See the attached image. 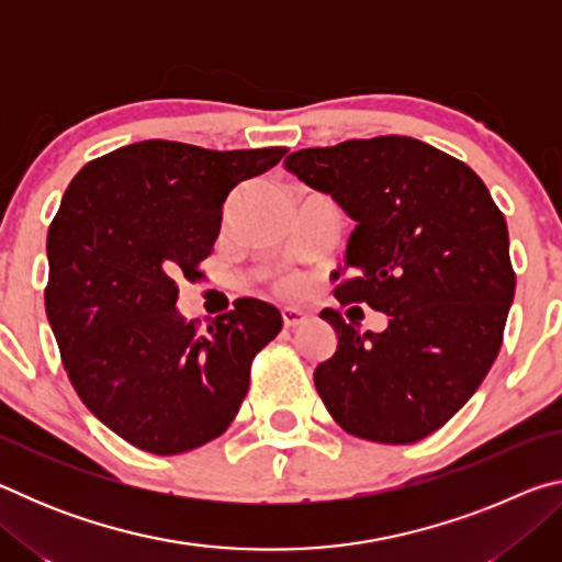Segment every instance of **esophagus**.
Returning <instances> with one entry per match:
<instances>
[{
    "label": "esophagus",
    "instance_id": "obj_1",
    "mask_svg": "<svg viewBox=\"0 0 562 562\" xmlns=\"http://www.w3.org/2000/svg\"><path fill=\"white\" fill-rule=\"evenodd\" d=\"M304 322H307V312H302L297 307H284L282 310V325L288 329L300 327V325H304Z\"/></svg>",
    "mask_w": 562,
    "mask_h": 562
}]
</instances>
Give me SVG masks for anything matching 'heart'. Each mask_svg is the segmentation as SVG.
Segmentation results:
<instances>
[{
  "label": "heart",
  "mask_w": 562,
  "mask_h": 562,
  "mask_svg": "<svg viewBox=\"0 0 562 562\" xmlns=\"http://www.w3.org/2000/svg\"><path fill=\"white\" fill-rule=\"evenodd\" d=\"M292 288V282L290 280H284V282H280V290H284V292H288Z\"/></svg>",
  "instance_id": "b5f03b06"
}]
</instances>
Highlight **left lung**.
I'll return each mask as SVG.
<instances>
[{
    "label": "left lung",
    "mask_w": 562,
    "mask_h": 562,
    "mask_svg": "<svg viewBox=\"0 0 562 562\" xmlns=\"http://www.w3.org/2000/svg\"><path fill=\"white\" fill-rule=\"evenodd\" d=\"M284 166L357 221L335 274L341 307L386 312L361 335L339 310L335 357L315 369L331 418L351 436L414 443L469 402L496 361L516 292L508 227L463 160L408 136L302 148Z\"/></svg>",
    "instance_id": "obj_1"
}]
</instances>
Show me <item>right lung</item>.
<instances>
[{"label":"right lung","instance_id":"right-lung-1","mask_svg":"<svg viewBox=\"0 0 562 562\" xmlns=\"http://www.w3.org/2000/svg\"><path fill=\"white\" fill-rule=\"evenodd\" d=\"M284 154L140 140L66 188L46 237V317L76 394L140 451L176 456L225 434L255 355L280 335L270 302L235 300L205 331L176 302L178 280L203 278L227 193Z\"/></svg>","mask_w":562,"mask_h":562}]
</instances>
